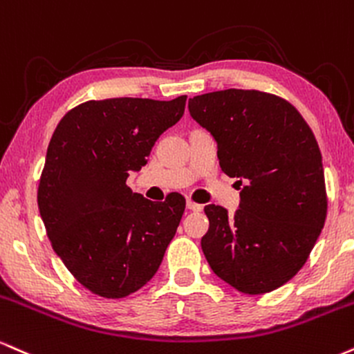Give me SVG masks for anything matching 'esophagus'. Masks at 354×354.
<instances>
[{
	"label": "esophagus",
	"instance_id": "obj_1",
	"mask_svg": "<svg viewBox=\"0 0 354 354\" xmlns=\"http://www.w3.org/2000/svg\"><path fill=\"white\" fill-rule=\"evenodd\" d=\"M187 209L192 210V212H201L203 207L201 205V203H197V202H194V201H187Z\"/></svg>",
	"mask_w": 354,
	"mask_h": 354
}]
</instances>
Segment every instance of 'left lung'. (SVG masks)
<instances>
[{
	"instance_id": "obj_1",
	"label": "left lung",
	"mask_w": 354,
	"mask_h": 354,
	"mask_svg": "<svg viewBox=\"0 0 354 354\" xmlns=\"http://www.w3.org/2000/svg\"><path fill=\"white\" fill-rule=\"evenodd\" d=\"M189 111L214 136L223 172L245 184L234 217L220 205L205 207L203 255L239 292H273L300 272L325 225L317 139L292 104L255 89L195 95Z\"/></svg>"
}]
</instances>
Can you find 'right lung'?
<instances>
[{"label": "right lung", "mask_w": 354, "mask_h": 354, "mask_svg": "<svg viewBox=\"0 0 354 354\" xmlns=\"http://www.w3.org/2000/svg\"><path fill=\"white\" fill-rule=\"evenodd\" d=\"M172 101H87L57 124L37 187V207L53 250L91 293L124 298L159 270L185 210L184 195L151 202L126 185L147 164L162 132L184 115Z\"/></svg>", "instance_id": "add662e5"}]
</instances>
